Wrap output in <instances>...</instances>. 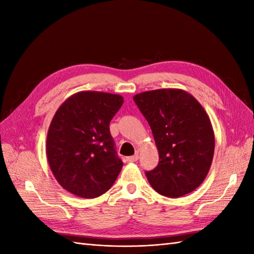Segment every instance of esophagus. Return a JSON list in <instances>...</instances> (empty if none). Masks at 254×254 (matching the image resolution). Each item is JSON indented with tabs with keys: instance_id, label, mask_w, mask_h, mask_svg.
<instances>
[{
	"instance_id": "esophagus-1",
	"label": "esophagus",
	"mask_w": 254,
	"mask_h": 254,
	"mask_svg": "<svg viewBox=\"0 0 254 254\" xmlns=\"http://www.w3.org/2000/svg\"><path fill=\"white\" fill-rule=\"evenodd\" d=\"M138 159V155H133V156H128V157H127V160L128 161V163H135V161H137Z\"/></svg>"
}]
</instances>
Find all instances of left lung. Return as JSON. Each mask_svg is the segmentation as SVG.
I'll return each instance as SVG.
<instances>
[{
	"label": "left lung",
	"instance_id": "1",
	"mask_svg": "<svg viewBox=\"0 0 254 254\" xmlns=\"http://www.w3.org/2000/svg\"><path fill=\"white\" fill-rule=\"evenodd\" d=\"M146 119L159 154L156 168L145 171L156 192L180 197L204 181L214 156L215 137L207 113L182 89H156L133 97Z\"/></svg>",
	"mask_w": 254,
	"mask_h": 254
}]
</instances>
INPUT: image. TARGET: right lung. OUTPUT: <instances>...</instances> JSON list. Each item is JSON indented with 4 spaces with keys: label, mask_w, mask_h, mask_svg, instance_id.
<instances>
[{
    "label": "right lung",
    "mask_w": 254,
    "mask_h": 254,
    "mask_svg": "<svg viewBox=\"0 0 254 254\" xmlns=\"http://www.w3.org/2000/svg\"><path fill=\"white\" fill-rule=\"evenodd\" d=\"M123 104L120 95L79 91L53 117L47 136V157L63 189L94 198L106 193L120 174L109 124Z\"/></svg>",
    "instance_id": "add662e5"
}]
</instances>
